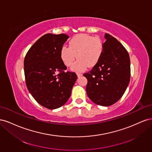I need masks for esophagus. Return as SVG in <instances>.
<instances>
[{"label": "esophagus", "instance_id": "obj_1", "mask_svg": "<svg viewBox=\"0 0 152 152\" xmlns=\"http://www.w3.org/2000/svg\"><path fill=\"white\" fill-rule=\"evenodd\" d=\"M77 75L78 77H81L82 75V73H77Z\"/></svg>", "mask_w": 152, "mask_h": 152}]
</instances>
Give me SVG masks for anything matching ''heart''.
<instances>
[{"label":"heart","mask_w":152,"mask_h":152,"mask_svg":"<svg viewBox=\"0 0 152 152\" xmlns=\"http://www.w3.org/2000/svg\"><path fill=\"white\" fill-rule=\"evenodd\" d=\"M104 43L99 37L79 34L71 39L69 47L66 45L61 47L59 56L66 66H70L77 56L78 59L72 65V70L82 72L88 66H95L102 57Z\"/></svg>","instance_id":"1"}]
</instances>
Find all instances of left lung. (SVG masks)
<instances>
[{
	"instance_id": "8db88e82",
	"label": "left lung",
	"mask_w": 152,
	"mask_h": 152,
	"mask_svg": "<svg viewBox=\"0 0 152 152\" xmlns=\"http://www.w3.org/2000/svg\"><path fill=\"white\" fill-rule=\"evenodd\" d=\"M104 50L98 63L84 76L86 92L92 102L108 107L121 98L130 81L129 55L122 44L105 34Z\"/></svg>"
}]
</instances>
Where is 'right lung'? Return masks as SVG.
<instances>
[{"instance_id":"1","label":"right lung","mask_w":152,"mask_h":152,"mask_svg":"<svg viewBox=\"0 0 152 152\" xmlns=\"http://www.w3.org/2000/svg\"><path fill=\"white\" fill-rule=\"evenodd\" d=\"M69 37L47 34L35 42L24 59L27 88L40 105L56 109L65 104L77 79L75 72H65L59 51Z\"/></svg>"}]
</instances>
